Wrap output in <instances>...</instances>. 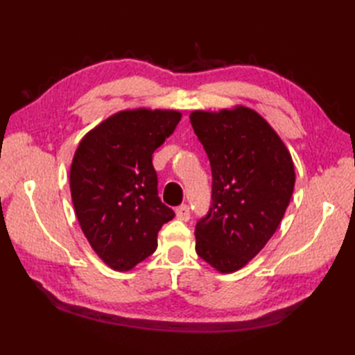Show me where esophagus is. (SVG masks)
Instances as JSON below:
<instances>
[{
  "label": "esophagus",
  "instance_id": "1",
  "mask_svg": "<svg viewBox=\"0 0 355 355\" xmlns=\"http://www.w3.org/2000/svg\"><path fill=\"white\" fill-rule=\"evenodd\" d=\"M175 215H177L178 220H182V221H189V218H191V210H189V206L183 205V206L177 207V209H175Z\"/></svg>",
  "mask_w": 355,
  "mask_h": 355
}]
</instances>
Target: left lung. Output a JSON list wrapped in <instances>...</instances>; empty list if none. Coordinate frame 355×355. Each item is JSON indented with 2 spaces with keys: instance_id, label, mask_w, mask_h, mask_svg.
Wrapping results in <instances>:
<instances>
[{
  "instance_id": "obj_1",
  "label": "left lung",
  "mask_w": 355,
  "mask_h": 355,
  "mask_svg": "<svg viewBox=\"0 0 355 355\" xmlns=\"http://www.w3.org/2000/svg\"><path fill=\"white\" fill-rule=\"evenodd\" d=\"M189 117L212 169V205L195 227V250L220 273H233L281 224L296 182L293 158L252 108L197 110Z\"/></svg>"
}]
</instances>
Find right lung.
I'll use <instances>...</instances> for the list:
<instances>
[{
	"label": "right lung",
	"instance_id": "1",
	"mask_svg": "<svg viewBox=\"0 0 355 355\" xmlns=\"http://www.w3.org/2000/svg\"><path fill=\"white\" fill-rule=\"evenodd\" d=\"M180 120L175 110H123L79 141L70 168L74 212L112 270L128 271L153 254L158 230L175 216L158 198L153 154Z\"/></svg>",
	"mask_w": 355,
	"mask_h": 355
}]
</instances>
